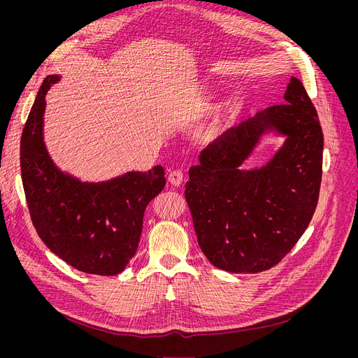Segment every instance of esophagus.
Here are the masks:
<instances>
[{
	"instance_id": "obj_1",
	"label": "esophagus",
	"mask_w": 358,
	"mask_h": 358,
	"mask_svg": "<svg viewBox=\"0 0 358 358\" xmlns=\"http://www.w3.org/2000/svg\"><path fill=\"white\" fill-rule=\"evenodd\" d=\"M182 178H184V176H182V173L180 171V169L171 171V173H169V176H168V181L171 182L174 187H180L182 184Z\"/></svg>"
}]
</instances>
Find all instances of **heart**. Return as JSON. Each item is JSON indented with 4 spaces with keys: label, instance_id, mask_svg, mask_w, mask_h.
<instances>
[{
    "label": "heart",
    "instance_id": "1",
    "mask_svg": "<svg viewBox=\"0 0 358 358\" xmlns=\"http://www.w3.org/2000/svg\"><path fill=\"white\" fill-rule=\"evenodd\" d=\"M219 134V120L213 116L199 119L192 129V135L199 143H210Z\"/></svg>",
    "mask_w": 358,
    "mask_h": 358
}]
</instances>
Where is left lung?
<instances>
[{"mask_svg": "<svg viewBox=\"0 0 358 358\" xmlns=\"http://www.w3.org/2000/svg\"><path fill=\"white\" fill-rule=\"evenodd\" d=\"M283 103L258 111L210 143L185 184L203 254L229 273L274 267L300 239L315 213L322 180L324 134L300 80L292 77ZM287 139L262 167L240 165L260 138Z\"/></svg>", "mask_w": 358, "mask_h": 358, "instance_id": "8db88e82", "label": "left lung"}]
</instances>
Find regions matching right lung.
Wrapping results in <instances>:
<instances>
[{"label": "right lung", "mask_w": 358, "mask_h": 358, "mask_svg": "<svg viewBox=\"0 0 358 358\" xmlns=\"http://www.w3.org/2000/svg\"><path fill=\"white\" fill-rule=\"evenodd\" d=\"M45 78L23 129L20 166L31 222L45 245L66 264L99 275L122 273L138 250L148 203L165 187L164 168L129 171L107 181H81L61 171L43 139Z\"/></svg>", "instance_id": "add662e5"}]
</instances>
